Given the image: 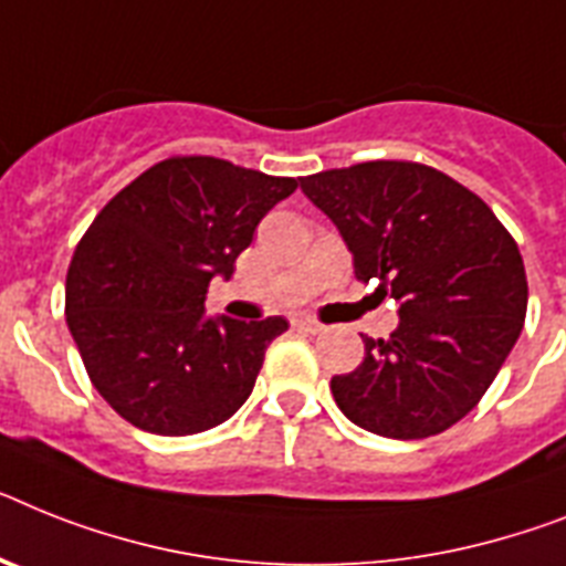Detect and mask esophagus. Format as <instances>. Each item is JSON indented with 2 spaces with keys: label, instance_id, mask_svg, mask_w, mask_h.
Returning a JSON list of instances; mask_svg holds the SVG:
<instances>
[{
  "label": "esophagus",
  "instance_id": "esophagus-1",
  "mask_svg": "<svg viewBox=\"0 0 566 566\" xmlns=\"http://www.w3.org/2000/svg\"><path fill=\"white\" fill-rule=\"evenodd\" d=\"M294 326H297V329H303V333H310V335L324 333V326L317 324V321H312V317H294Z\"/></svg>",
  "mask_w": 566,
  "mask_h": 566
}]
</instances>
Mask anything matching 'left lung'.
<instances>
[{
    "label": "left lung",
    "instance_id": "8db88e82",
    "mask_svg": "<svg viewBox=\"0 0 566 566\" xmlns=\"http://www.w3.org/2000/svg\"><path fill=\"white\" fill-rule=\"evenodd\" d=\"M347 242L356 277L394 297L390 338H364V361L333 376L340 413L390 440H424L469 413L526 317L521 251L492 208L446 172L367 161L301 179Z\"/></svg>",
    "mask_w": 566,
    "mask_h": 566
}]
</instances>
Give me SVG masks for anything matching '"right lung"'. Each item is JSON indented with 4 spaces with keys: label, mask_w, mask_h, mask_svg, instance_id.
Listing matches in <instances>:
<instances>
[{
    "label": "right lung",
    "mask_w": 566,
    "mask_h": 566,
    "mask_svg": "<svg viewBox=\"0 0 566 566\" xmlns=\"http://www.w3.org/2000/svg\"><path fill=\"white\" fill-rule=\"evenodd\" d=\"M297 181L213 156L158 161L95 217L65 277V324L97 394L161 437L222 424L254 390L286 317L205 315L260 219Z\"/></svg>",
    "instance_id": "add662e5"
}]
</instances>
